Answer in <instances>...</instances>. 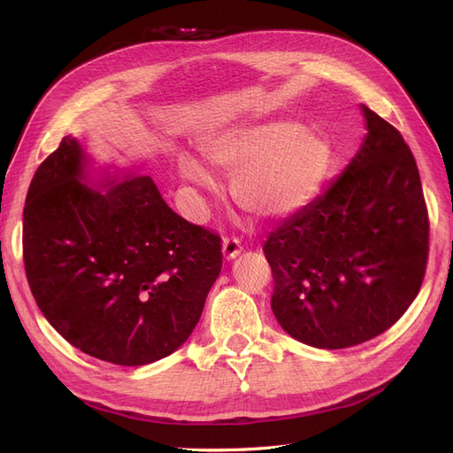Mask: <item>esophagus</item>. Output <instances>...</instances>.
<instances>
[{
	"instance_id": "esophagus-1",
	"label": "esophagus",
	"mask_w": 453,
	"mask_h": 453,
	"mask_svg": "<svg viewBox=\"0 0 453 453\" xmlns=\"http://www.w3.org/2000/svg\"><path fill=\"white\" fill-rule=\"evenodd\" d=\"M242 253V242L238 238H225L223 240V255L225 258H234Z\"/></svg>"
}]
</instances>
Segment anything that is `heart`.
I'll return each mask as SVG.
<instances>
[{
  "label": "heart",
  "instance_id": "obj_1",
  "mask_svg": "<svg viewBox=\"0 0 453 453\" xmlns=\"http://www.w3.org/2000/svg\"><path fill=\"white\" fill-rule=\"evenodd\" d=\"M203 155L219 168L236 172L232 196L260 217L293 213L318 195L331 166V147L318 132L296 122L236 128L203 145ZM181 173L196 185L213 180L202 164L183 157Z\"/></svg>",
  "mask_w": 453,
  "mask_h": 453
}]
</instances>
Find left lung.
I'll return each instance as SVG.
<instances>
[{
  "label": "left lung",
  "instance_id": "8db88e82",
  "mask_svg": "<svg viewBox=\"0 0 453 453\" xmlns=\"http://www.w3.org/2000/svg\"><path fill=\"white\" fill-rule=\"evenodd\" d=\"M366 138L321 196L270 232L272 311L285 333L342 349L388 331L414 303L429 258V213L416 158L363 105Z\"/></svg>",
  "mask_w": 453,
  "mask_h": 453
}]
</instances>
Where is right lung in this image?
Here are the masks:
<instances>
[{"label": "right lung", "instance_id": "right-lung-1", "mask_svg": "<svg viewBox=\"0 0 453 453\" xmlns=\"http://www.w3.org/2000/svg\"><path fill=\"white\" fill-rule=\"evenodd\" d=\"M85 153L65 135L37 168L22 255L47 321L96 359L142 366L195 331L223 266L221 236L177 215L149 175L92 190Z\"/></svg>", "mask_w": 453, "mask_h": 453}]
</instances>
